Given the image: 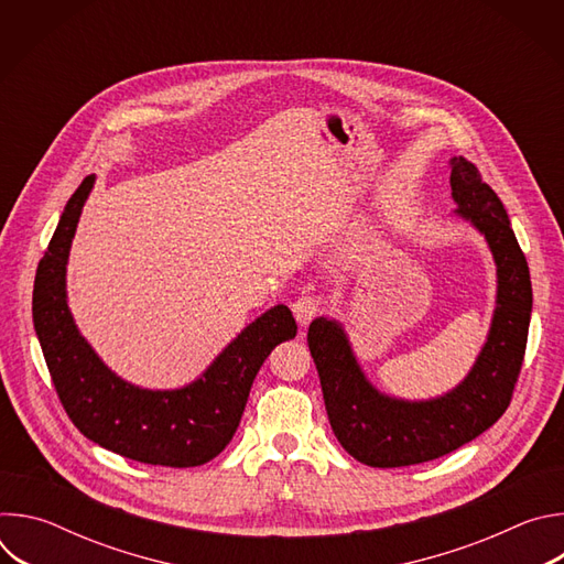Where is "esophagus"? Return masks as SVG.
<instances>
[{"instance_id":"esophagus-1","label":"esophagus","mask_w":564,"mask_h":564,"mask_svg":"<svg viewBox=\"0 0 564 564\" xmlns=\"http://www.w3.org/2000/svg\"><path fill=\"white\" fill-rule=\"evenodd\" d=\"M318 307H321V303H318L316 296H310V294L299 296V299L292 303V312H294L296 324H299V326H307L310 321L318 314Z\"/></svg>"}]
</instances>
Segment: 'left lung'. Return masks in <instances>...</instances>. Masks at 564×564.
Returning <instances> with one entry per match:
<instances>
[{"label": "left lung", "mask_w": 564, "mask_h": 564, "mask_svg": "<svg viewBox=\"0 0 564 564\" xmlns=\"http://www.w3.org/2000/svg\"><path fill=\"white\" fill-rule=\"evenodd\" d=\"M457 214L487 236L498 263V307L489 339L468 377L433 401H399L377 392L359 370L337 321L314 318L307 346L333 433L361 464L397 468L437 459L491 429L509 409L531 318V276L498 194L466 158H453Z\"/></svg>", "instance_id": "8db88e82"}]
</instances>
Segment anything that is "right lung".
<instances>
[{"label": "right lung", "instance_id": "right-lung-1", "mask_svg": "<svg viewBox=\"0 0 564 564\" xmlns=\"http://www.w3.org/2000/svg\"><path fill=\"white\" fill-rule=\"evenodd\" d=\"M94 181L87 176L68 198L33 288V324L59 404L79 433L107 451L153 466H200L231 442L261 364L276 344L296 337V321L290 307L274 305L181 390H142L116 377L79 337L64 290L70 238Z\"/></svg>", "mask_w": 564, "mask_h": 564}]
</instances>
